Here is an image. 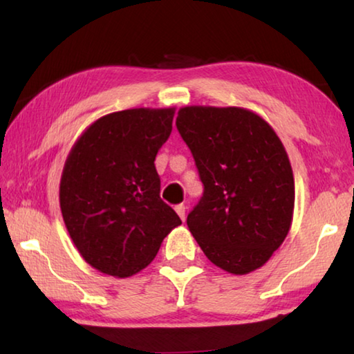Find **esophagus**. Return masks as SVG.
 <instances>
[{"instance_id":"esophagus-1","label":"esophagus","mask_w":354,"mask_h":354,"mask_svg":"<svg viewBox=\"0 0 354 354\" xmlns=\"http://www.w3.org/2000/svg\"><path fill=\"white\" fill-rule=\"evenodd\" d=\"M175 211H176V214L179 215V218H181L183 221L185 220V206L184 205H178L176 207H175Z\"/></svg>"}]
</instances>
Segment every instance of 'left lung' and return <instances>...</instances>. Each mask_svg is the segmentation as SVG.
<instances>
[{
  "instance_id": "1",
  "label": "left lung",
  "mask_w": 354,
  "mask_h": 354,
  "mask_svg": "<svg viewBox=\"0 0 354 354\" xmlns=\"http://www.w3.org/2000/svg\"><path fill=\"white\" fill-rule=\"evenodd\" d=\"M176 128L205 185L187 215L203 253L232 274L262 267L292 225L295 183L279 137L243 107L187 106Z\"/></svg>"
}]
</instances>
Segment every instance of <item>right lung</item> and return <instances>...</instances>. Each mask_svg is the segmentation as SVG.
<instances>
[{
    "label": "right lung",
    "instance_id": "1",
    "mask_svg": "<svg viewBox=\"0 0 354 354\" xmlns=\"http://www.w3.org/2000/svg\"><path fill=\"white\" fill-rule=\"evenodd\" d=\"M175 107L127 109L98 118L65 160L59 201L67 231L101 273L133 277L158 254L181 218L160 200L156 154Z\"/></svg>",
    "mask_w": 354,
    "mask_h": 354
}]
</instances>
